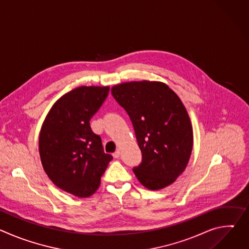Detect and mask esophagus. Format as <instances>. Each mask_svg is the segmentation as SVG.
I'll return each instance as SVG.
<instances>
[{
    "mask_svg": "<svg viewBox=\"0 0 249 249\" xmlns=\"http://www.w3.org/2000/svg\"><path fill=\"white\" fill-rule=\"evenodd\" d=\"M119 157H120V150L117 149V150L113 153V158H114V159H118Z\"/></svg>",
    "mask_w": 249,
    "mask_h": 249,
    "instance_id": "esophagus-1",
    "label": "esophagus"
}]
</instances>
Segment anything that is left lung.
<instances>
[{
  "label": "left lung",
  "instance_id": "obj_1",
  "mask_svg": "<svg viewBox=\"0 0 249 249\" xmlns=\"http://www.w3.org/2000/svg\"><path fill=\"white\" fill-rule=\"evenodd\" d=\"M111 93L133 124L142 162L133 168L146 188L173 183L185 169L193 147L190 118L180 98L160 82H130Z\"/></svg>",
  "mask_w": 249,
  "mask_h": 249
}]
</instances>
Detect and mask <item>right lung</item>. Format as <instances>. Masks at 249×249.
Here are the masks:
<instances>
[{"mask_svg":"<svg viewBox=\"0 0 249 249\" xmlns=\"http://www.w3.org/2000/svg\"><path fill=\"white\" fill-rule=\"evenodd\" d=\"M109 92L108 87H80L60 97L39 134L43 168L60 189L77 197L92 195L113 159L90 128L91 117Z\"/></svg>","mask_w":249,"mask_h":249,"instance_id":"add662e5","label":"right lung"}]
</instances>
